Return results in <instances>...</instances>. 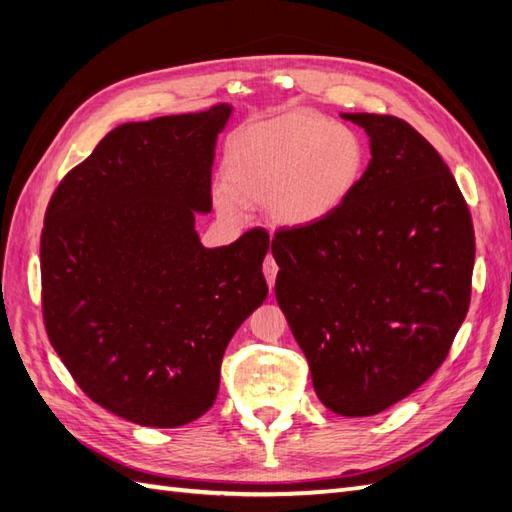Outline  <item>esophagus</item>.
Here are the masks:
<instances>
[{
	"instance_id": "1",
	"label": "esophagus",
	"mask_w": 512,
	"mask_h": 512,
	"mask_svg": "<svg viewBox=\"0 0 512 512\" xmlns=\"http://www.w3.org/2000/svg\"><path fill=\"white\" fill-rule=\"evenodd\" d=\"M277 273H279V266L275 262V257L273 255H266V259H264V275H266V281H268V288L270 290H273V286H275Z\"/></svg>"
}]
</instances>
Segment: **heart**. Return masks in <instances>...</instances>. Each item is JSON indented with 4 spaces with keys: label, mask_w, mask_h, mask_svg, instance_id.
<instances>
[{
    "label": "heart",
    "mask_w": 512,
    "mask_h": 512,
    "mask_svg": "<svg viewBox=\"0 0 512 512\" xmlns=\"http://www.w3.org/2000/svg\"><path fill=\"white\" fill-rule=\"evenodd\" d=\"M365 149L347 125L306 110L250 125L228 143L215 204L239 222L266 204L277 224L308 226L334 213L363 176Z\"/></svg>",
    "instance_id": "b5f03b06"
}]
</instances>
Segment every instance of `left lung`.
<instances>
[{"instance_id": "left-lung-1", "label": "left lung", "mask_w": 512, "mask_h": 512, "mask_svg": "<svg viewBox=\"0 0 512 512\" xmlns=\"http://www.w3.org/2000/svg\"><path fill=\"white\" fill-rule=\"evenodd\" d=\"M372 160L339 209L273 237L275 297L330 411L376 416L447 358L469 312L475 233L447 162L409 123L343 114Z\"/></svg>"}]
</instances>
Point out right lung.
Segmentation results:
<instances>
[{"label":"right lung","instance_id":"obj_1","mask_svg":"<svg viewBox=\"0 0 512 512\" xmlns=\"http://www.w3.org/2000/svg\"><path fill=\"white\" fill-rule=\"evenodd\" d=\"M231 107L127 123L54 189L41 231V310L96 405L143 427L204 416L228 341L264 303L270 237L204 248L215 138Z\"/></svg>","mask_w":512,"mask_h":512}]
</instances>
